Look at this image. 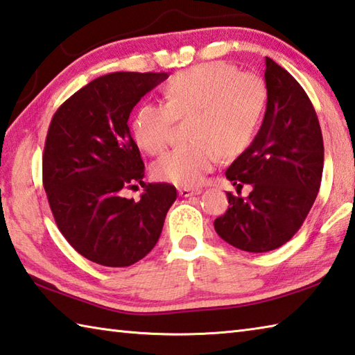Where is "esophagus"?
Instances as JSON below:
<instances>
[{"instance_id": "esophagus-1", "label": "esophagus", "mask_w": 355, "mask_h": 355, "mask_svg": "<svg viewBox=\"0 0 355 355\" xmlns=\"http://www.w3.org/2000/svg\"><path fill=\"white\" fill-rule=\"evenodd\" d=\"M201 189H189V187H181L179 189V195H181L182 198H190L193 195H200L201 193Z\"/></svg>"}]
</instances>
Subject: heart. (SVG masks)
Returning <instances> with one entry per match:
<instances>
[{
    "label": "heart",
    "mask_w": 355,
    "mask_h": 355,
    "mask_svg": "<svg viewBox=\"0 0 355 355\" xmlns=\"http://www.w3.org/2000/svg\"><path fill=\"white\" fill-rule=\"evenodd\" d=\"M166 104L140 105L132 137L148 154L164 151L178 118L189 116L190 140L155 160V179L184 187L200 184L220 154H240L250 145L262 120L266 87L254 73H241L215 60L179 71L164 89Z\"/></svg>",
    "instance_id": "obj_1"
}]
</instances>
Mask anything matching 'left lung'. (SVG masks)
<instances>
[{
	"mask_svg": "<svg viewBox=\"0 0 355 355\" xmlns=\"http://www.w3.org/2000/svg\"><path fill=\"white\" fill-rule=\"evenodd\" d=\"M266 112L256 139L227 168L226 178L248 198L227 193L216 234L248 252L282 246L300 231L318 195L324 146L318 116L291 74L266 58Z\"/></svg>",
	"mask_w": 355,
	"mask_h": 355,
	"instance_id": "1",
	"label": "left lung"
}]
</instances>
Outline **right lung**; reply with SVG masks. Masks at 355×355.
Wrapping results in <instances>:
<instances>
[{"label":"right lung","mask_w":355,"mask_h":355,"mask_svg":"<svg viewBox=\"0 0 355 355\" xmlns=\"http://www.w3.org/2000/svg\"><path fill=\"white\" fill-rule=\"evenodd\" d=\"M166 73L118 71L71 95L49 123L42 171L55 225L80 256L121 268L139 262L160 237L176 189L145 184V165L128 120ZM140 183V202L123 198Z\"/></svg>","instance_id":"obj_1"}]
</instances>
